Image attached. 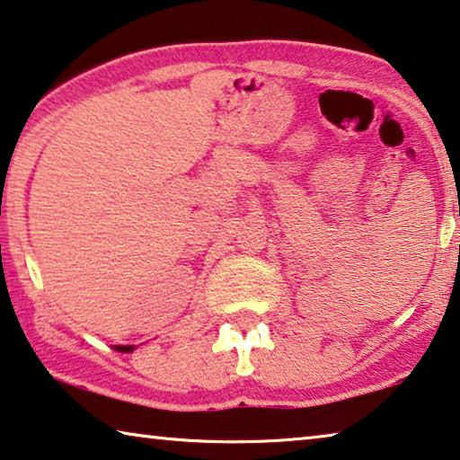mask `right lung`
Instances as JSON below:
<instances>
[{
  "instance_id": "add662e5",
  "label": "right lung",
  "mask_w": 460,
  "mask_h": 460,
  "mask_svg": "<svg viewBox=\"0 0 460 460\" xmlns=\"http://www.w3.org/2000/svg\"><path fill=\"white\" fill-rule=\"evenodd\" d=\"M134 345H115V351H119V353H132L134 351Z\"/></svg>"
}]
</instances>
